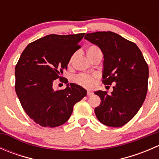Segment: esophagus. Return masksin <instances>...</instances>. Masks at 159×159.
<instances>
[{"label": "esophagus", "mask_w": 159, "mask_h": 159, "mask_svg": "<svg viewBox=\"0 0 159 159\" xmlns=\"http://www.w3.org/2000/svg\"><path fill=\"white\" fill-rule=\"evenodd\" d=\"M93 94V92H92V91H88V93H87V94H88V95H91V94Z\"/></svg>", "instance_id": "1"}]
</instances>
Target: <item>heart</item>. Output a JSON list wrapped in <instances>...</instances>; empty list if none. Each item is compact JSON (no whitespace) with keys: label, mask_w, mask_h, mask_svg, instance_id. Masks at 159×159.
<instances>
[{"label":"heart","mask_w":159,"mask_h":159,"mask_svg":"<svg viewBox=\"0 0 159 159\" xmlns=\"http://www.w3.org/2000/svg\"><path fill=\"white\" fill-rule=\"evenodd\" d=\"M98 54H102V51L101 49L98 47L97 45H91L88 48L87 51H86V54H87L88 58H91L94 56L97 55ZM75 55L73 54L71 57H70L69 61H68V65H70L73 62L74 59H75ZM76 83H78L80 85L83 86L85 88H91L94 84V77L92 75H85V74H81L78 75V76L75 77V78Z\"/></svg>","instance_id":"obj_1"}]
</instances>
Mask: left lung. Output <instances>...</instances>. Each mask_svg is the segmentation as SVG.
I'll use <instances>...</instances> for the list:
<instances>
[{
  "label": "left lung",
  "mask_w": 159,
  "mask_h": 159,
  "mask_svg": "<svg viewBox=\"0 0 159 159\" xmlns=\"http://www.w3.org/2000/svg\"><path fill=\"white\" fill-rule=\"evenodd\" d=\"M84 38L100 48L104 54V84L115 83L113 91L94 94L101 104L94 109L100 122L121 127L137 114L148 91V67L142 51L134 43L111 31L86 34Z\"/></svg>",
  "instance_id": "obj_1"
}]
</instances>
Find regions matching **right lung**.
Here are the masks:
<instances>
[{"label": "right lung", "instance_id": "obj_1", "mask_svg": "<svg viewBox=\"0 0 159 159\" xmlns=\"http://www.w3.org/2000/svg\"><path fill=\"white\" fill-rule=\"evenodd\" d=\"M85 33L49 34L30 43L15 67V91L27 115L42 127L60 126L69 119L74 105L87 91L74 83L53 89L54 80L67 69Z\"/></svg>", "mask_w": 159, "mask_h": 159}]
</instances>
